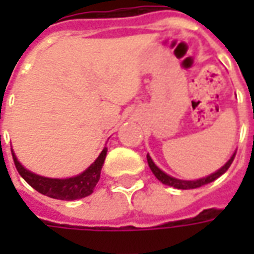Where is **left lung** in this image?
I'll return each mask as SVG.
<instances>
[{"label": "left lung", "mask_w": 254, "mask_h": 254, "mask_svg": "<svg viewBox=\"0 0 254 254\" xmlns=\"http://www.w3.org/2000/svg\"><path fill=\"white\" fill-rule=\"evenodd\" d=\"M235 154H237V151H235L234 154H233V156L230 158L229 162H227L223 167H220L218 171L212 173L211 176L204 177V178H200V180H196V181H184V180H178V178H174V177L167 176L165 171H162L158 166L155 165L149 155H147V160H148V166L149 169H151V171L154 173V176L156 177L162 184L176 188V189H196V188H200L202 187V185H207L209 182L215 181L216 178H219L222 174H224L226 171L229 170V167L231 166V163H233V160H234L235 158Z\"/></svg>", "instance_id": "left-lung-1"}]
</instances>
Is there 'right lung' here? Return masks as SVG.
I'll return each mask as SVG.
<instances>
[{"instance_id":"1","label":"right lung","mask_w":254,"mask_h":254,"mask_svg":"<svg viewBox=\"0 0 254 254\" xmlns=\"http://www.w3.org/2000/svg\"><path fill=\"white\" fill-rule=\"evenodd\" d=\"M107 148H103L98 156V159L95 160L88 169L83 171L81 174H78L72 178H65V180H58V178H47V177L36 176L34 173L28 171L25 167L21 166L16 155L12 151L13 162L16 169L19 171V174L25 180V182L34 188L45 196L57 198V200H77L83 197L89 196L94 191L96 184L100 178V170L102 166L105 163Z\"/></svg>"}]
</instances>
